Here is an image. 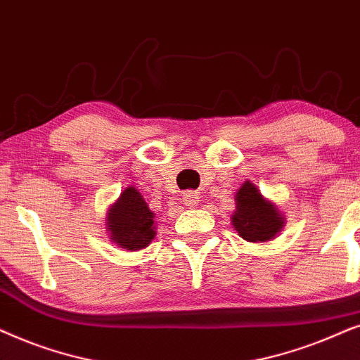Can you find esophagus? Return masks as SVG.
<instances>
[{"label": "esophagus", "instance_id": "1", "mask_svg": "<svg viewBox=\"0 0 360 360\" xmlns=\"http://www.w3.org/2000/svg\"><path fill=\"white\" fill-rule=\"evenodd\" d=\"M183 200H184L186 205H189V207H194V205L199 202V194L194 193V191H188V193L183 194Z\"/></svg>", "mask_w": 360, "mask_h": 360}]
</instances>
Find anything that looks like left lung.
<instances>
[{
    "label": "left lung",
    "instance_id": "1",
    "mask_svg": "<svg viewBox=\"0 0 360 360\" xmlns=\"http://www.w3.org/2000/svg\"><path fill=\"white\" fill-rule=\"evenodd\" d=\"M237 209L232 224L238 236L248 242L270 240L283 227V217L275 205L263 199L257 186L250 181L243 183L237 193Z\"/></svg>",
    "mask_w": 360,
    "mask_h": 360
}]
</instances>
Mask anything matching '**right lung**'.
<instances>
[{"label":"right lung","mask_w":360,"mask_h":360,"mask_svg":"<svg viewBox=\"0 0 360 360\" xmlns=\"http://www.w3.org/2000/svg\"><path fill=\"white\" fill-rule=\"evenodd\" d=\"M155 215L135 188L124 189L108 212L112 240L124 250H140L155 238Z\"/></svg>","instance_id":"1"}]
</instances>
